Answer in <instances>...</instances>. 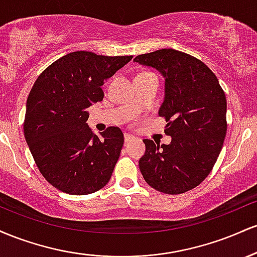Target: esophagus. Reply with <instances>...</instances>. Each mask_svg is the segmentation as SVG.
Instances as JSON below:
<instances>
[{
  "mask_svg": "<svg viewBox=\"0 0 257 257\" xmlns=\"http://www.w3.org/2000/svg\"><path fill=\"white\" fill-rule=\"evenodd\" d=\"M134 139V137H133L132 134H128V133H124V141L125 143H128V141H131Z\"/></svg>",
  "mask_w": 257,
  "mask_h": 257,
  "instance_id": "1",
  "label": "esophagus"
}]
</instances>
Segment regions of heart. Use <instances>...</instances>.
<instances>
[{"label": "heart", "mask_w": 257, "mask_h": 257, "mask_svg": "<svg viewBox=\"0 0 257 257\" xmlns=\"http://www.w3.org/2000/svg\"><path fill=\"white\" fill-rule=\"evenodd\" d=\"M141 75H149V73H141Z\"/></svg>", "instance_id": "obj_1"}]
</instances>
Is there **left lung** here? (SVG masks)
I'll use <instances>...</instances> for the list:
<instances>
[{"instance_id": "left-lung-1", "label": "left lung", "mask_w": 257, "mask_h": 257, "mask_svg": "<svg viewBox=\"0 0 257 257\" xmlns=\"http://www.w3.org/2000/svg\"><path fill=\"white\" fill-rule=\"evenodd\" d=\"M135 63L163 76L164 100L158 114L167 120L168 145L145 139L139 161L155 190L180 194L197 187L213 169L227 132V102L219 79L204 63L175 49L138 55Z\"/></svg>"}]
</instances>
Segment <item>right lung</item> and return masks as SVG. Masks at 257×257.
Listing matches in <instances>:
<instances>
[{
	"mask_svg": "<svg viewBox=\"0 0 257 257\" xmlns=\"http://www.w3.org/2000/svg\"><path fill=\"white\" fill-rule=\"evenodd\" d=\"M132 58L72 52L49 65L31 88L25 140L41 174L61 192L94 193L110 180L124 137L118 126L94 135L87 108L104 99L101 85Z\"/></svg>",
	"mask_w": 257,
	"mask_h": 257,
	"instance_id": "1",
	"label": "right lung"
}]
</instances>
